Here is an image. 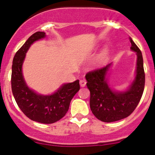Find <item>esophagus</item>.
<instances>
[{
  "label": "esophagus",
  "mask_w": 155,
  "mask_h": 155,
  "mask_svg": "<svg viewBox=\"0 0 155 155\" xmlns=\"http://www.w3.org/2000/svg\"><path fill=\"white\" fill-rule=\"evenodd\" d=\"M79 83H80L81 87H85V85H86V81H85V79H82V80H80Z\"/></svg>",
  "instance_id": "34e87169"
}]
</instances>
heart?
I'll return each mask as SVG.
<instances>
[{
	"mask_svg": "<svg viewBox=\"0 0 155 155\" xmlns=\"http://www.w3.org/2000/svg\"><path fill=\"white\" fill-rule=\"evenodd\" d=\"M106 56H107V51H104L102 53H101V55H100V58H99L100 60L103 61L104 58H105Z\"/></svg>",
	"mask_w": 155,
	"mask_h": 155,
	"instance_id": "1",
	"label": "heart"
}]
</instances>
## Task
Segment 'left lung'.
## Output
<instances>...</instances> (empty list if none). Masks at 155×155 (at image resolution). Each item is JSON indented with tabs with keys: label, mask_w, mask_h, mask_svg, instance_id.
<instances>
[{
	"label": "left lung",
	"mask_w": 155,
	"mask_h": 155,
	"mask_svg": "<svg viewBox=\"0 0 155 155\" xmlns=\"http://www.w3.org/2000/svg\"><path fill=\"white\" fill-rule=\"evenodd\" d=\"M130 49L137 54L135 77L124 91L110 87L107 75L112 63L104 68L89 72L85 76L87 87L90 91V107L97 119L113 122L129 116L138 105L145 87V72L141 51L130 38Z\"/></svg>",
	"instance_id": "8db88e82"
}]
</instances>
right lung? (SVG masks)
Returning <instances> with one entry per match:
<instances>
[{
  "label": "right lung",
  "mask_w": 155,
  "mask_h": 155,
  "mask_svg": "<svg viewBox=\"0 0 155 155\" xmlns=\"http://www.w3.org/2000/svg\"><path fill=\"white\" fill-rule=\"evenodd\" d=\"M46 37L45 32L34 33L15 53L12 61L11 85L16 104L28 118L42 124H52L66 115L70 101L80 86L77 79L73 82L63 84L54 93L48 95L37 93L28 86L22 73L26 53L34 42Z\"/></svg>",
  "instance_id": "add662e5"
}]
</instances>
